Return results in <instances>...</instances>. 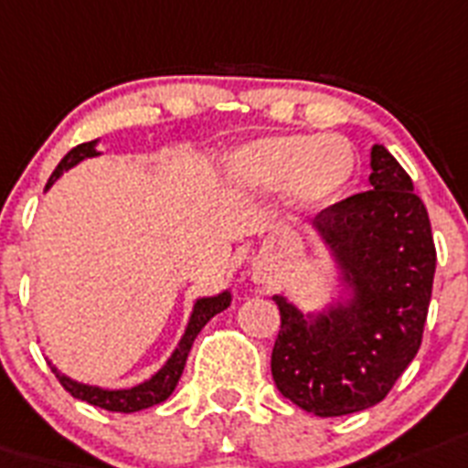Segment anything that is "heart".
Listing matches in <instances>:
<instances>
[{"instance_id":"b5f03b06","label":"heart","mask_w":468,"mask_h":468,"mask_svg":"<svg viewBox=\"0 0 468 468\" xmlns=\"http://www.w3.org/2000/svg\"><path fill=\"white\" fill-rule=\"evenodd\" d=\"M356 171L355 152L333 135L281 133L259 137L235 154L233 176L257 192L285 187L294 211H316L347 190Z\"/></svg>"}]
</instances>
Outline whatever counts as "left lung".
I'll return each instance as SVG.
<instances>
[{
  "instance_id": "8db88e82",
  "label": "left lung",
  "mask_w": 468,
  "mask_h": 468,
  "mask_svg": "<svg viewBox=\"0 0 468 468\" xmlns=\"http://www.w3.org/2000/svg\"><path fill=\"white\" fill-rule=\"evenodd\" d=\"M371 190L333 204L314 233L335 269V292L302 312L285 294L271 374L282 398L316 416H345L386 398L421 347L435 245L411 178L371 147Z\"/></svg>"
}]
</instances>
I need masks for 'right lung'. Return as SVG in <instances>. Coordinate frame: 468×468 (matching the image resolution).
Instances as JSON below:
<instances>
[{
	"mask_svg": "<svg viewBox=\"0 0 468 468\" xmlns=\"http://www.w3.org/2000/svg\"><path fill=\"white\" fill-rule=\"evenodd\" d=\"M97 143H100V137L92 140V143H82L78 147H73L64 159L58 161V166L54 168L52 178L47 183V190L57 183L64 171H70L73 166H78L80 161L92 159V156H100L101 152L97 149ZM230 300H233V294L230 290H223L218 294H211V297H197L195 304H192V314L190 319H187L186 333L180 335L178 345L171 352L166 361H164V367L156 371V374L149 376L147 380L143 383H137V386L131 388H101V386H92V383H80V380L70 378V376L61 374L57 367H54L52 361H49V367L57 374L58 383L66 388V390L73 395L76 399H82V402L94 404V407H101V410L109 411H121V414H131V411H140V410H149V407H154V404L164 402V399L176 390L178 386L180 376H183V368H186L187 355H190L192 343H195V337L197 333L202 331L204 325L209 324L214 319L216 314H221L223 309L230 307Z\"/></svg>",
	"mask_w": 468,
	"mask_h": 468,
	"instance_id": "right-lung-1",
	"label": "right lung"
}]
</instances>
